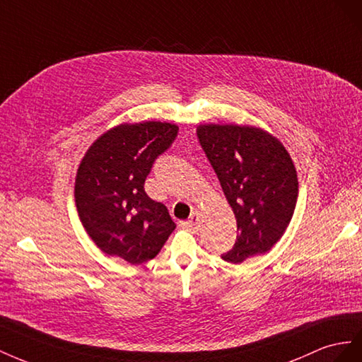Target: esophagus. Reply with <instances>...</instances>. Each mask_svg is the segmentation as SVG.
<instances>
[{"instance_id":"esophagus-1","label":"esophagus","mask_w":362,"mask_h":362,"mask_svg":"<svg viewBox=\"0 0 362 362\" xmlns=\"http://www.w3.org/2000/svg\"><path fill=\"white\" fill-rule=\"evenodd\" d=\"M199 221H200V214H197V212H192L191 218H189V220H187V221H182V226L185 227V229H189V230H197Z\"/></svg>"}]
</instances>
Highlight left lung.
<instances>
[{"instance_id":"obj_1","label":"left lung","mask_w":362,"mask_h":362,"mask_svg":"<svg viewBox=\"0 0 362 362\" xmlns=\"http://www.w3.org/2000/svg\"><path fill=\"white\" fill-rule=\"evenodd\" d=\"M200 146L233 209L238 236L227 262L265 253L284 235L296 208L298 182L285 147L267 132L241 126H200Z\"/></svg>"}]
</instances>
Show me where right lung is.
Segmentation results:
<instances>
[{"label": "right lung", "mask_w": 362, "mask_h": 362, "mask_svg": "<svg viewBox=\"0 0 362 362\" xmlns=\"http://www.w3.org/2000/svg\"><path fill=\"white\" fill-rule=\"evenodd\" d=\"M168 122L121 124L92 144L76 177V204L86 232L106 255L130 264L158 256L175 224L144 185L177 138Z\"/></svg>", "instance_id": "right-lung-1"}]
</instances>
